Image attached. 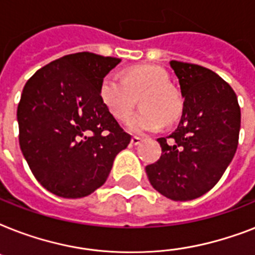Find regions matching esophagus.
Masks as SVG:
<instances>
[{
	"mask_svg": "<svg viewBox=\"0 0 255 255\" xmlns=\"http://www.w3.org/2000/svg\"><path fill=\"white\" fill-rule=\"evenodd\" d=\"M141 143V139L140 137H137V136H133L131 139V144L132 145H137V144Z\"/></svg>",
	"mask_w": 255,
	"mask_h": 255,
	"instance_id": "esophagus-1",
	"label": "esophagus"
}]
</instances>
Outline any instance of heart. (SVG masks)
Masks as SVG:
<instances>
[{
    "instance_id": "heart-1",
    "label": "heart",
    "mask_w": 255,
    "mask_h": 255,
    "mask_svg": "<svg viewBox=\"0 0 255 255\" xmlns=\"http://www.w3.org/2000/svg\"><path fill=\"white\" fill-rule=\"evenodd\" d=\"M99 96L108 112L120 122L129 118L139 98L143 108L128 122L129 131L135 133L159 131L165 123H174L182 112L181 95L159 66H133L124 70L122 78L107 74L100 82Z\"/></svg>"
}]
</instances>
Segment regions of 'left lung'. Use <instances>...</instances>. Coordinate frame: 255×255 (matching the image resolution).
I'll list each match as a JSON object with an SVG mask.
<instances>
[{"mask_svg": "<svg viewBox=\"0 0 255 255\" xmlns=\"http://www.w3.org/2000/svg\"><path fill=\"white\" fill-rule=\"evenodd\" d=\"M184 98L181 120L172 135L159 137L161 156L147 165L159 193L189 201L209 192L237 151L241 108L236 92L202 66L170 61Z\"/></svg>", "mask_w": 255, "mask_h": 255, "instance_id": "left-lung-1", "label": "left lung"}]
</instances>
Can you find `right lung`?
<instances>
[{
    "instance_id": "1",
    "label": "right lung",
    "mask_w": 255,
    "mask_h": 255,
    "mask_svg": "<svg viewBox=\"0 0 255 255\" xmlns=\"http://www.w3.org/2000/svg\"><path fill=\"white\" fill-rule=\"evenodd\" d=\"M119 58L65 55L26 82L17 108L19 147L34 177L65 198L103 185L116 155L131 141L99 96L102 79Z\"/></svg>"
}]
</instances>
